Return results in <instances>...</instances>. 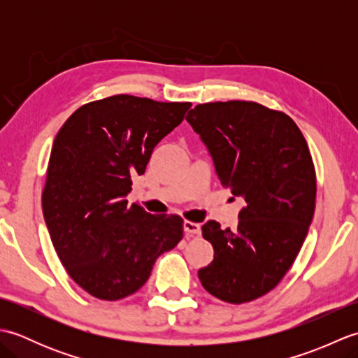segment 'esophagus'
Here are the masks:
<instances>
[{
  "label": "esophagus",
  "mask_w": 358,
  "mask_h": 358,
  "mask_svg": "<svg viewBox=\"0 0 358 358\" xmlns=\"http://www.w3.org/2000/svg\"><path fill=\"white\" fill-rule=\"evenodd\" d=\"M183 229L186 234H200L201 232V227L199 223H194V222H185L183 223Z\"/></svg>",
  "instance_id": "esophagus-1"
}]
</instances>
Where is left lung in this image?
Here are the masks:
<instances>
[{"instance_id": "1", "label": "left lung", "mask_w": 358, "mask_h": 358, "mask_svg": "<svg viewBox=\"0 0 358 358\" xmlns=\"http://www.w3.org/2000/svg\"><path fill=\"white\" fill-rule=\"evenodd\" d=\"M186 120L220 183L245 200L234 227L203 224L215 254L199 278L220 300L252 301L285 277L313 222L317 185L306 140L286 113L252 101L199 104Z\"/></svg>"}]
</instances>
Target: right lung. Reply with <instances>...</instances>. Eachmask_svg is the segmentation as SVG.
Wrapping results in <instances>:
<instances>
[{"instance_id":"1","label":"right lung","mask_w":358,"mask_h":358,"mask_svg":"<svg viewBox=\"0 0 358 358\" xmlns=\"http://www.w3.org/2000/svg\"><path fill=\"white\" fill-rule=\"evenodd\" d=\"M191 103L113 95L75 110L53 141L43 214L71 278L90 295L120 300L146 283L152 266L183 238L178 215L129 206L132 177L185 118Z\"/></svg>"}]
</instances>
